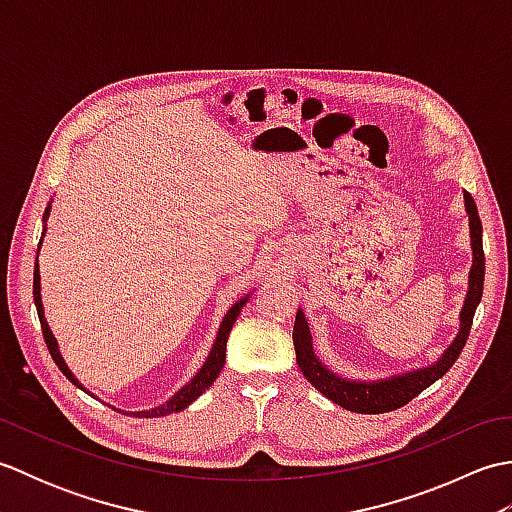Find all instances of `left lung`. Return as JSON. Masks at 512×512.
Instances as JSON below:
<instances>
[{
  "instance_id": "8db88e82",
  "label": "left lung",
  "mask_w": 512,
  "mask_h": 512,
  "mask_svg": "<svg viewBox=\"0 0 512 512\" xmlns=\"http://www.w3.org/2000/svg\"><path fill=\"white\" fill-rule=\"evenodd\" d=\"M464 206L469 213V226H471V248H473V266L469 275V292H466L464 308L460 312V332L455 341L449 345V350L442 354L440 361L431 367L416 369V372L391 376L387 380H376V383H363V380H347L336 376L325 367L317 354L312 350V334L308 328L306 314L301 310L297 312L295 330H292V343H295L297 363L303 376L308 378L312 387H317L325 398H330L336 405H341L347 411L356 413H387L405 407L407 402L416 398L420 391L436 383L438 378L449 372L453 363L458 361L462 354L466 339H469L473 317L477 310V303L482 299L484 290V248H482V222L480 213H477L475 200L471 193L464 191Z\"/></svg>"
}]
</instances>
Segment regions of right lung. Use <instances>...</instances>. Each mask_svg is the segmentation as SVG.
<instances>
[{
    "label": "right lung",
    "instance_id": "obj_1",
    "mask_svg": "<svg viewBox=\"0 0 512 512\" xmlns=\"http://www.w3.org/2000/svg\"><path fill=\"white\" fill-rule=\"evenodd\" d=\"M48 213H50V206L46 209V213H43V222L48 220ZM43 231H46V228H43ZM39 244H41V242H39ZM39 290H41V288H39V268H37V264H35V281H32V297H35V306H37V314H39V321H41L43 341H46L48 352H50V356H52V361L57 363V367L61 369L63 376L68 378L72 385H76L79 389H85V387L79 383V380H76V378L72 376L68 365L63 363V358H61V354H59L57 339H54V336H52V332H50V328H48V323H46V317H43V306H41ZM246 301H248V297L239 299V301L235 303V306L226 312V317H224V321H222V325H220V332H217V339H215V343H213V350H211L209 358H206V363L202 365L200 372L193 376L191 383L184 385V387L178 391V394H173V398H169L167 405H160V407L149 409V411H138L136 416L158 418V416H169V413H178V411H182L184 407H189L191 402L202 394V391H206V389H209V387L213 385V380H215L217 376H220L222 367H224V361H226V341H228V334H231L233 323H235V319L239 317V312H242V308L246 306ZM88 394H90V391H88Z\"/></svg>",
    "mask_w": 512,
    "mask_h": 512
}]
</instances>
